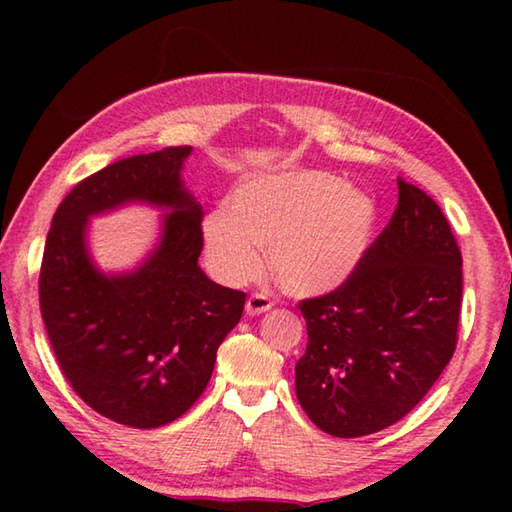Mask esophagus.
<instances>
[{
  "label": "esophagus",
  "instance_id": "esophagus-1",
  "mask_svg": "<svg viewBox=\"0 0 512 512\" xmlns=\"http://www.w3.org/2000/svg\"><path fill=\"white\" fill-rule=\"evenodd\" d=\"M273 307V300L266 296V293H250V298L246 300V311L250 316H257V314H264Z\"/></svg>",
  "mask_w": 512,
  "mask_h": 512
}]
</instances>
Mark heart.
Instances as JSON below:
<instances>
[{"label":"heart","instance_id":"heart-1","mask_svg":"<svg viewBox=\"0 0 512 512\" xmlns=\"http://www.w3.org/2000/svg\"><path fill=\"white\" fill-rule=\"evenodd\" d=\"M375 203L325 171L264 173L230 194L228 212L203 223L214 273L241 284L262 268L268 248L277 282L291 293H325L348 280L368 250Z\"/></svg>","mask_w":512,"mask_h":512}]
</instances>
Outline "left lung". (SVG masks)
Listing matches in <instances>:
<instances>
[{
    "label": "left lung",
    "mask_w": 512,
    "mask_h": 512,
    "mask_svg": "<svg viewBox=\"0 0 512 512\" xmlns=\"http://www.w3.org/2000/svg\"><path fill=\"white\" fill-rule=\"evenodd\" d=\"M397 207L341 287L298 302L307 350L296 395L336 438L391 427L454 357L463 300L461 248L443 210L397 178Z\"/></svg>",
    "instance_id": "8db88e82"
}]
</instances>
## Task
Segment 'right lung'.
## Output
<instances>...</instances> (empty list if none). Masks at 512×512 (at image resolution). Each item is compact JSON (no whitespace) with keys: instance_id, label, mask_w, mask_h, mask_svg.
I'll return each mask as SVG.
<instances>
[{"instance_id":"add662e5","label":"right lung","mask_w":512,"mask_h":512,"mask_svg":"<svg viewBox=\"0 0 512 512\" xmlns=\"http://www.w3.org/2000/svg\"><path fill=\"white\" fill-rule=\"evenodd\" d=\"M189 153L192 146H167L83 178L58 205L42 255L40 311L60 370L90 409L135 429L192 409L246 305L244 291L198 266L203 214L180 185ZM133 197L177 212L140 272L106 278L84 253V221Z\"/></svg>"}]
</instances>
